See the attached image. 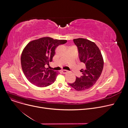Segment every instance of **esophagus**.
Here are the masks:
<instances>
[{
  "label": "esophagus",
  "mask_w": 128,
  "mask_h": 128,
  "mask_svg": "<svg viewBox=\"0 0 128 128\" xmlns=\"http://www.w3.org/2000/svg\"><path fill=\"white\" fill-rule=\"evenodd\" d=\"M61 72L63 74H67V73L68 72V71L65 70H61Z\"/></svg>",
  "instance_id": "obj_1"
}]
</instances>
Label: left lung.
Returning a JSON list of instances; mask_svg holds the SVG:
<instances>
[{
    "label": "left lung",
    "mask_w": 128,
    "mask_h": 128,
    "mask_svg": "<svg viewBox=\"0 0 128 128\" xmlns=\"http://www.w3.org/2000/svg\"><path fill=\"white\" fill-rule=\"evenodd\" d=\"M80 62L85 65V68L80 72L82 76L76 77L74 82L68 84L76 90H83L92 87L100 76L103 68L104 61L101 52L94 42L84 38L74 39Z\"/></svg>",
    "instance_id": "8db88e82"
}]
</instances>
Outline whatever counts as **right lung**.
Segmentation results:
<instances>
[{"label":"right lung","mask_w":128,"mask_h":128,"mask_svg":"<svg viewBox=\"0 0 128 128\" xmlns=\"http://www.w3.org/2000/svg\"><path fill=\"white\" fill-rule=\"evenodd\" d=\"M67 42L66 40L42 38L29 42L23 50L21 66L27 79L38 87H46L54 83L59 72L45 67L52 62L56 48Z\"/></svg>","instance_id":"1"}]
</instances>
